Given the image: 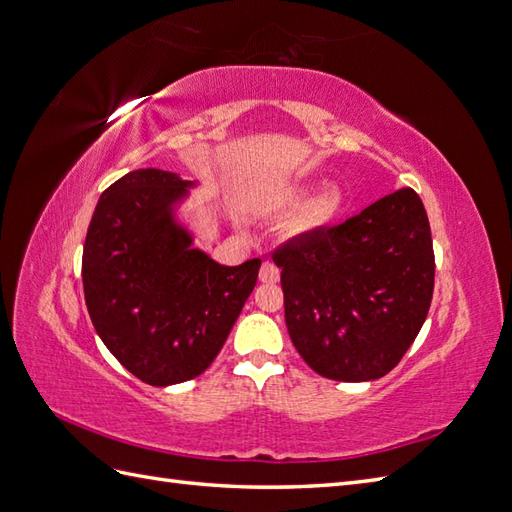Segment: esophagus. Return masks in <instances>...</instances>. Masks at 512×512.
Listing matches in <instances>:
<instances>
[{"instance_id": "1", "label": "esophagus", "mask_w": 512, "mask_h": 512, "mask_svg": "<svg viewBox=\"0 0 512 512\" xmlns=\"http://www.w3.org/2000/svg\"><path fill=\"white\" fill-rule=\"evenodd\" d=\"M281 277V270L272 264V261H264L261 264V270H259V279L264 283H277Z\"/></svg>"}]
</instances>
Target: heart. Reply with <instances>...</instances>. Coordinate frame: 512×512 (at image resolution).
Listing matches in <instances>:
<instances>
[{"label":"heart","mask_w":512,"mask_h":512,"mask_svg":"<svg viewBox=\"0 0 512 512\" xmlns=\"http://www.w3.org/2000/svg\"><path fill=\"white\" fill-rule=\"evenodd\" d=\"M307 198V192L303 187H290L281 192L279 196V207L281 209H299ZM340 209V196L336 192H325L316 196L312 202H307L299 216V227L303 229H318L327 224L331 218L336 216Z\"/></svg>","instance_id":"heart-1"}]
</instances>
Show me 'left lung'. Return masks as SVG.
Listing matches in <instances>:
<instances>
[{
	"mask_svg": "<svg viewBox=\"0 0 512 512\" xmlns=\"http://www.w3.org/2000/svg\"><path fill=\"white\" fill-rule=\"evenodd\" d=\"M272 261L281 268L292 344L312 371L336 382L390 373L430 310V220L410 187L336 227L292 237Z\"/></svg>",
	"mask_w": 512,
	"mask_h": 512,
	"instance_id": "8db88e82",
	"label": "left lung"
}]
</instances>
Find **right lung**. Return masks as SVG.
Segmentation results:
<instances>
[{
  "instance_id": "1",
  "label": "right lung",
  "mask_w": 512,
  "mask_h": 512,
  "mask_svg": "<svg viewBox=\"0 0 512 512\" xmlns=\"http://www.w3.org/2000/svg\"><path fill=\"white\" fill-rule=\"evenodd\" d=\"M192 185L135 170L104 189L82 251L91 323L117 362L150 386L181 384L216 360L251 296L261 259L220 266L189 248L170 207Z\"/></svg>"
}]
</instances>
